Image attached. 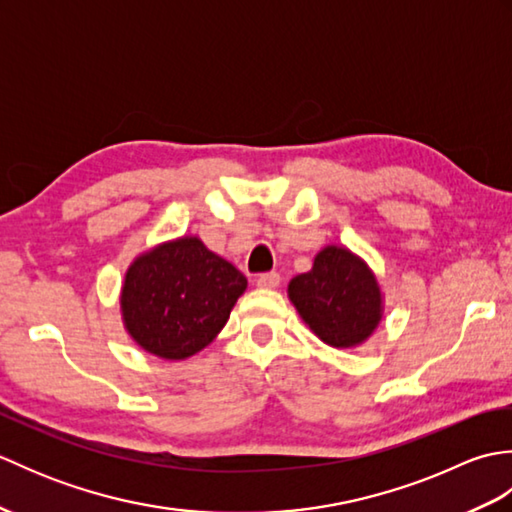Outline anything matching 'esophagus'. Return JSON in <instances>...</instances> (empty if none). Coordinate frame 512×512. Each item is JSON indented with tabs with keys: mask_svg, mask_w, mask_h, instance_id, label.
Listing matches in <instances>:
<instances>
[{
	"mask_svg": "<svg viewBox=\"0 0 512 512\" xmlns=\"http://www.w3.org/2000/svg\"><path fill=\"white\" fill-rule=\"evenodd\" d=\"M281 284V277H279V273H264V275H259L257 277V286L259 288H277Z\"/></svg>",
	"mask_w": 512,
	"mask_h": 512,
	"instance_id": "34e87169",
	"label": "esophagus"
}]
</instances>
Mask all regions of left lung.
Instances as JSON below:
<instances>
[{
    "label": "left lung",
    "mask_w": 512,
    "mask_h": 512,
    "mask_svg": "<svg viewBox=\"0 0 512 512\" xmlns=\"http://www.w3.org/2000/svg\"><path fill=\"white\" fill-rule=\"evenodd\" d=\"M288 297L308 328L339 350L365 343L383 319L376 275L345 246L319 250L312 270L292 277Z\"/></svg>",
    "instance_id": "left-lung-1"
}]
</instances>
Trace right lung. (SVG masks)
I'll list each match as a JSON object with an SVG mask.
<instances>
[{"instance_id": "1", "label": "right lung", "mask_w": 512, "mask_h": 512, "mask_svg": "<svg viewBox=\"0 0 512 512\" xmlns=\"http://www.w3.org/2000/svg\"><path fill=\"white\" fill-rule=\"evenodd\" d=\"M246 286V277L200 237L171 239L127 268L121 290L125 330L145 352L184 361L220 334Z\"/></svg>"}]
</instances>
